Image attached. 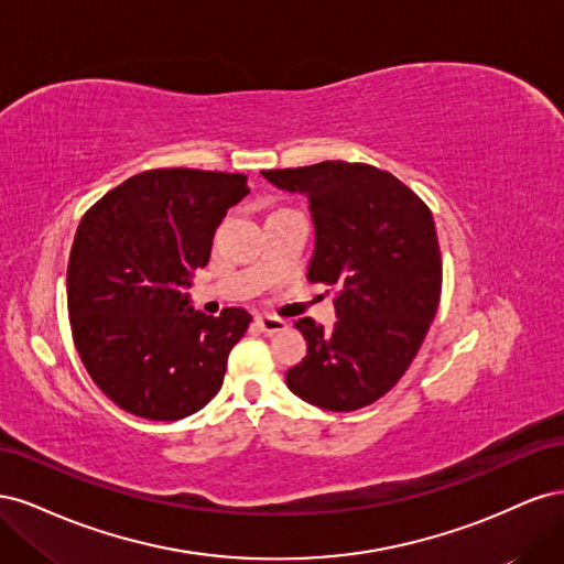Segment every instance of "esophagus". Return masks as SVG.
Listing matches in <instances>:
<instances>
[{
    "label": "esophagus",
    "mask_w": 564,
    "mask_h": 564,
    "mask_svg": "<svg viewBox=\"0 0 564 564\" xmlns=\"http://www.w3.org/2000/svg\"><path fill=\"white\" fill-rule=\"evenodd\" d=\"M256 324H259V329L268 336L280 334V332L286 329V322L280 319V317H272V315H259V317H256Z\"/></svg>",
    "instance_id": "34e87169"
}]
</instances>
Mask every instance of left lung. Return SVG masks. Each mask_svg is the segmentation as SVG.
<instances>
[{"label":"left lung","mask_w":564,"mask_h":564,"mask_svg":"<svg viewBox=\"0 0 564 564\" xmlns=\"http://www.w3.org/2000/svg\"><path fill=\"white\" fill-rule=\"evenodd\" d=\"M261 174L308 197V280L338 286L329 332L311 317L296 322L308 352L286 371V386L327 412H355L402 379L437 313L442 259L433 214L402 181L369 164Z\"/></svg>","instance_id":"1"}]
</instances>
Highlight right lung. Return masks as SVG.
I'll return each mask as SVG.
<instances>
[{
    "label": "right lung",
    "mask_w": 564,
    "mask_h": 564,
    "mask_svg": "<svg viewBox=\"0 0 564 564\" xmlns=\"http://www.w3.org/2000/svg\"><path fill=\"white\" fill-rule=\"evenodd\" d=\"M249 195L245 174L152 169L84 214L67 263V313L94 383L124 412L178 421L224 386L245 308L220 317L191 305L214 232Z\"/></svg>",
    "instance_id": "right-lung-1"
}]
</instances>
